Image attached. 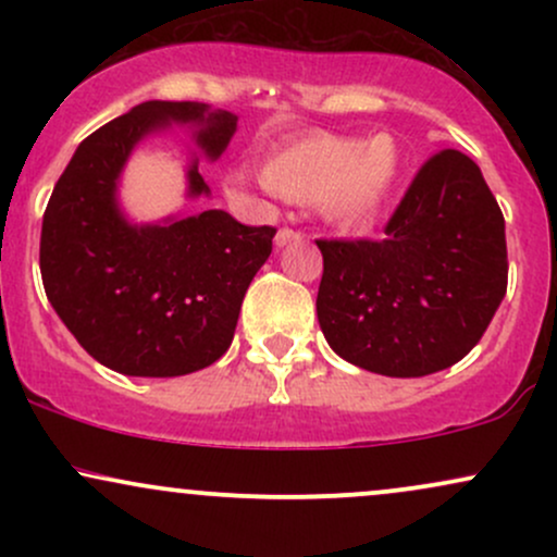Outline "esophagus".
I'll use <instances>...</instances> for the list:
<instances>
[{"label":"esophagus","instance_id":"obj_1","mask_svg":"<svg viewBox=\"0 0 557 557\" xmlns=\"http://www.w3.org/2000/svg\"><path fill=\"white\" fill-rule=\"evenodd\" d=\"M293 240H300V233H296V230H290V227H280L277 235H274V246L277 248L290 246Z\"/></svg>","mask_w":557,"mask_h":557}]
</instances>
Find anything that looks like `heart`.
<instances>
[{"label":"heart","instance_id":"1","mask_svg":"<svg viewBox=\"0 0 557 557\" xmlns=\"http://www.w3.org/2000/svg\"><path fill=\"white\" fill-rule=\"evenodd\" d=\"M403 154L398 140L387 133L369 140L304 133L277 146L264 162L259 188L293 201H317L330 222L361 227L385 212L400 183ZM230 188L246 190L248 175L235 170Z\"/></svg>","mask_w":557,"mask_h":557}]
</instances>
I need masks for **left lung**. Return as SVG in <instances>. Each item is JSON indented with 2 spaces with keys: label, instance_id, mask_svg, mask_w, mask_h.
<instances>
[{
  "label": "left lung",
  "instance_id": "8db88e82",
  "mask_svg": "<svg viewBox=\"0 0 557 557\" xmlns=\"http://www.w3.org/2000/svg\"><path fill=\"white\" fill-rule=\"evenodd\" d=\"M385 240H317L319 327L341 359L385 376H426L482 341L508 287L505 220L474 159L434 154Z\"/></svg>",
  "mask_w": 557,
  "mask_h": 557
}]
</instances>
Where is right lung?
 <instances>
[{"instance_id": "right-lung-1", "label": "right lung", "mask_w": 557, "mask_h": 557, "mask_svg": "<svg viewBox=\"0 0 557 557\" xmlns=\"http://www.w3.org/2000/svg\"><path fill=\"white\" fill-rule=\"evenodd\" d=\"M172 127L196 146L185 196H212L198 154L209 162L225 154L238 114L201 101H144L83 140L44 212L49 304L96 361L127 376H181L220 359L277 233L240 225L222 209L131 220L120 201L127 159L140 140Z\"/></svg>"}]
</instances>
